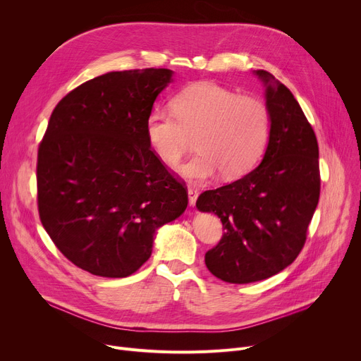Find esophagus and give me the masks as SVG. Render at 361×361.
<instances>
[{"label": "esophagus", "instance_id": "obj_1", "mask_svg": "<svg viewBox=\"0 0 361 361\" xmlns=\"http://www.w3.org/2000/svg\"><path fill=\"white\" fill-rule=\"evenodd\" d=\"M187 193H188V202H190L192 206H195L196 200H197V196H199V190H197L195 185H188L187 187Z\"/></svg>", "mask_w": 361, "mask_h": 361}]
</instances>
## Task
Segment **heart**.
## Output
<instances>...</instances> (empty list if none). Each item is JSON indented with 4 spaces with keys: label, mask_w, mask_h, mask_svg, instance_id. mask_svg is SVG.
Listing matches in <instances>:
<instances>
[{
    "label": "heart",
    "mask_w": 361,
    "mask_h": 361,
    "mask_svg": "<svg viewBox=\"0 0 361 361\" xmlns=\"http://www.w3.org/2000/svg\"><path fill=\"white\" fill-rule=\"evenodd\" d=\"M171 108L150 114L146 137L168 166L180 164L195 137L199 152L180 169L188 180L203 181L219 171L224 178H238L260 161L269 143L271 112L256 97L196 83L176 94Z\"/></svg>",
    "instance_id": "1"
}]
</instances>
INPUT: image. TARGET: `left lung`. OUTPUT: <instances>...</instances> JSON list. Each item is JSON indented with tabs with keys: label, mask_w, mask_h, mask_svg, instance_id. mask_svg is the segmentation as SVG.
I'll list each match as a JSON object with an SVG mask.
<instances>
[{
	"label": "left lung",
	"mask_w": 361,
	"mask_h": 361,
	"mask_svg": "<svg viewBox=\"0 0 361 361\" xmlns=\"http://www.w3.org/2000/svg\"><path fill=\"white\" fill-rule=\"evenodd\" d=\"M271 136L260 165L243 178L203 192L196 206L221 218L224 234L204 255L207 269L230 283L267 279L291 264L305 247L320 195L319 146L294 94L269 71Z\"/></svg>",
	"instance_id": "8db88e82"
}]
</instances>
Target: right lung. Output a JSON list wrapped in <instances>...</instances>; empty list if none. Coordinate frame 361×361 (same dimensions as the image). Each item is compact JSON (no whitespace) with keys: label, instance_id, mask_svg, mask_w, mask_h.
<instances>
[{"label":"right lung","instance_id":"right-lung-1","mask_svg":"<svg viewBox=\"0 0 361 361\" xmlns=\"http://www.w3.org/2000/svg\"><path fill=\"white\" fill-rule=\"evenodd\" d=\"M168 68L111 71L56 104L37 149V211L54 244L92 275L124 278L187 207L185 183L155 155L146 120Z\"/></svg>","mask_w":361,"mask_h":361}]
</instances>
